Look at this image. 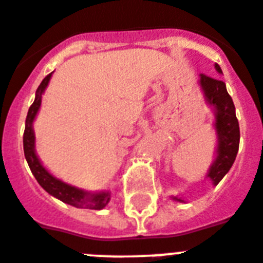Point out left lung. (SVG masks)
I'll list each match as a JSON object with an SVG mask.
<instances>
[{
  "instance_id": "1",
  "label": "left lung",
  "mask_w": 263,
  "mask_h": 263,
  "mask_svg": "<svg viewBox=\"0 0 263 263\" xmlns=\"http://www.w3.org/2000/svg\"><path fill=\"white\" fill-rule=\"evenodd\" d=\"M215 70L222 73L218 64H215ZM201 86L205 100L213 106L215 114V132H217V157L208 172V178L213 181V185H218L226 173L230 170L235 161L239 147V125L235 107L232 97L226 90L223 81L212 78L205 74L199 76ZM177 202H183L182 197H173Z\"/></svg>"
}]
</instances>
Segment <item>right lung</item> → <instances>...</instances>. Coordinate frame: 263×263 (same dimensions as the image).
<instances>
[{"label":"right lung","instance_id":"1","mask_svg":"<svg viewBox=\"0 0 263 263\" xmlns=\"http://www.w3.org/2000/svg\"><path fill=\"white\" fill-rule=\"evenodd\" d=\"M51 73L48 74L42 80V82L38 86L35 91L34 102L29 107L28 116H26V122H25V132H24V153L25 158L28 161V165L30 167L33 176L35 177L37 182L44 187L50 196L55 197L60 201L65 202L67 205H71L74 208L80 209H90V210H101L109 203L110 193L109 192H100V193H89L82 189H78L76 186L67 185L62 182L61 179L55 178L51 176L48 170L45 169L42 163L40 162L34 149V130H33V121L37 116L40 106H41L42 94L48 86L50 81Z\"/></svg>","mask_w":263,"mask_h":263}]
</instances>
